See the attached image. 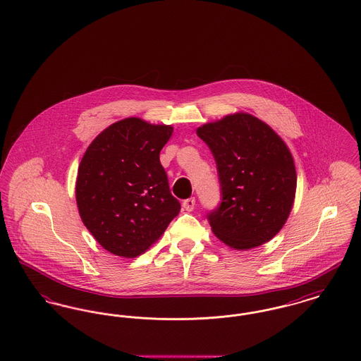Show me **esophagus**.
<instances>
[{
  "label": "esophagus",
  "instance_id": "1",
  "mask_svg": "<svg viewBox=\"0 0 361 361\" xmlns=\"http://www.w3.org/2000/svg\"><path fill=\"white\" fill-rule=\"evenodd\" d=\"M195 203H196L195 197H189V199L183 202V207H184L185 211H192L195 208Z\"/></svg>",
  "mask_w": 361,
  "mask_h": 361
}]
</instances>
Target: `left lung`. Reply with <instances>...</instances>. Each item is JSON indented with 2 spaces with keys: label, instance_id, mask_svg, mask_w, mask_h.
Returning a JSON list of instances; mask_svg holds the SVG:
<instances>
[{
  "label": "left lung",
  "instance_id": "8db88e82",
  "mask_svg": "<svg viewBox=\"0 0 361 361\" xmlns=\"http://www.w3.org/2000/svg\"><path fill=\"white\" fill-rule=\"evenodd\" d=\"M215 158L222 202L207 219L227 246L247 250L272 240L291 212L296 171L283 139L249 114L196 131Z\"/></svg>",
  "mask_w": 361,
  "mask_h": 361
}]
</instances>
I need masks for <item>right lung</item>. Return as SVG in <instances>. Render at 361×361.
Here are the masks:
<instances>
[{
    "label": "right lung",
    "instance_id": "obj_1",
    "mask_svg": "<svg viewBox=\"0 0 361 361\" xmlns=\"http://www.w3.org/2000/svg\"><path fill=\"white\" fill-rule=\"evenodd\" d=\"M172 126L127 118L89 145L78 166L80 216L105 250L134 258L158 240L180 212L159 152Z\"/></svg>",
    "mask_w": 361,
    "mask_h": 361
}]
</instances>
